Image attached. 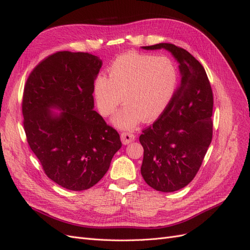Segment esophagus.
Listing matches in <instances>:
<instances>
[{
  "label": "esophagus",
  "instance_id": "obj_1",
  "mask_svg": "<svg viewBox=\"0 0 250 250\" xmlns=\"http://www.w3.org/2000/svg\"><path fill=\"white\" fill-rule=\"evenodd\" d=\"M134 140H135V135L132 132L124 131L121 133V141H122L124 145H127V144L133 142Z\"/></svg>",
  "mask_w": 250,
  "mask_h": 250
}]
</instances>
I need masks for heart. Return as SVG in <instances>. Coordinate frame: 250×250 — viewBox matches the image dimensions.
<instances>
[{
  "mask_svg": "<svg viewBox=\"0 0 250 250\" xmlns=\"http://www.w3.org/2000/svg\"><path fill=\"white\" fill-rule=\"evenodd\" d=\"M107 78L100 75L95 81L98 108L104 117L115 112L112 119L120 129H132L140 121H152L167 108L175 94L178 73L168 56L130 53L118 57L108 67Z\"/></svg>",
  "mask_w": 250,
  "mask_h": 250,
  "instance_id": "obj_1",
  "label": "heart"
}]
</instances>
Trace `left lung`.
Returning <instances> with one entry per match:
<instances>
[{
    "instance_id": "left-lung-1",
    "label": "left lung",
    "mask_w": 250,
    "mask_h": 250,
    "mask_svg": "<svg viewBox=\"0 0 250 250\" xmlns=\"http://www.w3.org/2000/svg\"><path fill=\"white\" fill-rule=\"evenodd\" d=\"M165 49L179 63L180 82L171 102L155 122L143 130L141 173L161 192L185 188L197 174L213 138V92L201 63L173 43L142 47Z\"/></svg>"
}]
</instances>
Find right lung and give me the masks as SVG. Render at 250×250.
Returning a JSON list of instances; mask_svg holds the SVG:
<instances>
[{
  "label": "right lung",
  "mask_w": 250,
  "mask_h": 250,
  "mask_svg": "<svg viewBox=\"0 0 250 250\" xmlns=\"http://www.w3.org/2000/svg\"><path fill=\"white\" fill-rule=\"evenodd\" d=\"M101 66L102 60L89 53L56 52L34 67L24 88L29 146L47 176L71 191L95 186L122 147L118 131L94 110Z\"/></svg>",
  "instance_id": "1"
}]
</instances>
